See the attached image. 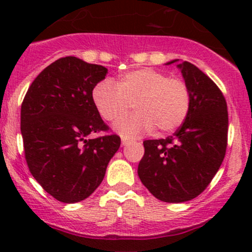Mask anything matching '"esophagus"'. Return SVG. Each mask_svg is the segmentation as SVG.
<instances>
[{
	"instance_id": "1",
	"label": "esophagus",
	"mask_w": 252,
	"mask_h": 252,
	"mask_svg": "<svg viewBox=\"0 0 252 252\" xmlns=\"http://www.w3.org/2000/svg\"><path fill=\"white\" fill-rule=\"evenodd\" d=\"M130 143V140L129 138H126V137H122V146H126V144Z\"/></svg>"
}]
</instances>
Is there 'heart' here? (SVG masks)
Instances as JSON below:
<instances>
[{
	"mask_svg": "<svg viewBox=\"0 0 252 252\" xmlns=\"http://www.w3.org/2000/svg\"><path fill=\"white\" fill-rule=\"evenodd\" d=\"M91 98L99 116L111 124L122 121L132 105L136 114L116 126L124 137H137L153 129L158 134L174 131L190 104L189 88L184 80L149 67L126 72L116 85L102 80L92 89Z\"/></svg>",
	"mask_w": 252,
	"mask_h": 252,
	"instance_id": "obj_1",
	"label": "heart"
}]
</instances>
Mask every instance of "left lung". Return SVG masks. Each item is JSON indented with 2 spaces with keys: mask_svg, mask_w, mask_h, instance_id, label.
I'll return each instance as SVG.
<instances>
[{
  "mask_svg": "<svg viewBox=\"0 0 252 252\" xmlns=\"http://www.w3.org/2000/svg\"><path fill=\"white\" fill-rule=\"evenodd\" d=\"M178 63L189 88L185 122L170 137L147 140L138 176L155 198L164 202L192 200L209 186L224 160L227 144V105L221 91L189 62Z\"/></svg>",
  "mask_w": 252,
  "mask_h": 252,
  "instance_id": "obj_1",
  "label": "left lung"
}]
</instances>
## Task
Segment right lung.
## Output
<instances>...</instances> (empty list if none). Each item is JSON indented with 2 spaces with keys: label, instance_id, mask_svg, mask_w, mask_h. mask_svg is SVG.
<instances>
[{
  "label": "right lung",
  "instance_id": "obj_1",
  "mask_svg": "<svg viewBox=\"0 0 252 252\" xmlns=\"http://www.w3.org/2000/svg\"><path fill=\"white\" fill-rule=\"evenodd\" d=\"M108 68L76 57L58 59L37 76L21 105L25 156L34 179L57 200L86 199L103 181L121 146L117 135L89 138L108 126L92 103V89Z\"/></svg>",
  "mask_w": 252,
  "mask_h": 252
}]
</instances>
